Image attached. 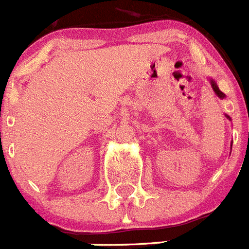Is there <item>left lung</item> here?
<instances>
[{"label":"left lung","instance_id":"left-lung-1","mask_svg":"<svg viewBox=\"0 0 249 249\" xmlns=\"http://www.w3.org/2000/svg\"><path fill=\"white\" fill-rule=\"evenodd\" d=\"M210 82H211V86H212L213 91H214V93L217 94V96H218V97L221 98V100H223V98H226V94H224L223 92H222L221 89H218V86H217V83H215V81L212 80V78H210ZM226 117H227L228 120L231 121V117H230V116H228V114H226Z\"/></svg>","mask_w":249,"mask_h":249}]
</instances>
